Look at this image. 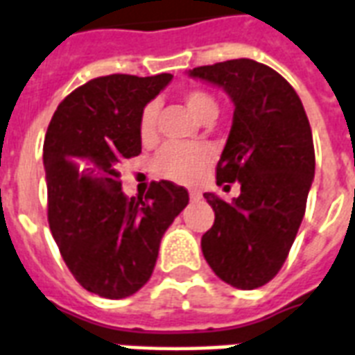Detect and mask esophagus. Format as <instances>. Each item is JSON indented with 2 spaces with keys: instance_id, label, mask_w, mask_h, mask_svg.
Returning a JSON list of instances; mask_svg holds the SVG:
<instances>
[{
  "instance_id": "obj_1",
  "label": "esophagus",
  "mask_w": 355,
  "mask_h": 355,
  "mask_svg": "<svg viewBox=\"0 0 355 355\" xmlns=\"http://www.w3.org/2000/svg\"><path fill=\"white\" fill-rule=\"evenodd\" d=\"M189 196H191V200H200V198H202V194H200L198 191H191V193H189Z\"/></svg>"
}]
</instances>
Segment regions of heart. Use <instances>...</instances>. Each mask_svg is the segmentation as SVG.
I'll use <instances>...</instances> for the list:
<instances>
[{
    "mask_svg": "<svg viewBox=\"0 0 355 355\" xmlns=\"http://www.w3.org/2000/svg\"><path fill=\"white\" fill-rule=\"evenodd\" d=\"M183 103L200 121L217 116V101L206 92L193 89L183 95ZM155 116L153 105L144 108L140 116V137L142 140H151L155 137ZM211 151L206 146L198 144H168L155 157L157 174L164 180L181 183V185H194L202 180L206 170L211 164Z\"/></svg>",
    "mask_w": 355,
    "mask_h": 355,
    "instance_id": "1",
    "label": "heart"
}]
</instances>
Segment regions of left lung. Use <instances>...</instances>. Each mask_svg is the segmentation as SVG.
Segmentation results:
<instances>
[{"label":"left lung","instance_id":"left-lung-1","mask_svg":"<svg viewBox=\"0 0 355 355\" xmlns=\"http://www.w3.org/2000/svg\"><path fill=\"white\" fill-rule=\"evenodd\" d=\"M187 74L230 97L234 117L217 185H241L232 202L204 194L215 223L202 236V252L218 279L254 290L279 273L305 215L314 180L311 125L294 87L258 61H223Z\"/></svg>","mask_w":355,"mask_h":355}]
</instances>
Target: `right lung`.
Returning a JSON list of instances; mask_svg holds the SVG:
<instances>
[{
    "instance_id": "1",
    "label": "right lung",
    "mask_w": 355,
    "mask_h": 355,
    "mask_svg": "<svg viewBox=\"0 0 355 355\" xmlns=\"http://www.w3.org/2000/svg\"><path fill=\"white\" fill-rule=\"evenodd\" d=\"M172 74H108L76 87L48 125V223L74 279L92 294L121 300L153 273L159 245L189 204L170 181L151 183L146 200H129L119 162L142 153L140 116Z\"/></svg>"
}]
</instances>
